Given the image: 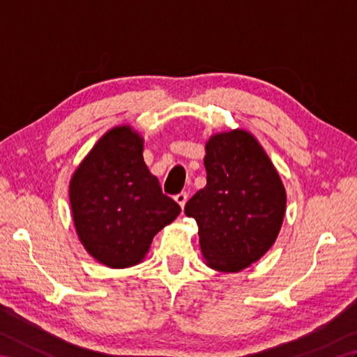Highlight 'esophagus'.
Returning a JSON list of instances; mask_svg holds the SVG:
<instances>
[{"instance_id": "1", "label": "esophagus", "mask_w": 357, "mask_h": 357, "mask_svg": "<svg viewBox=\"0 0 357 357\" xmlns=\"http://www.w3.org/2000/svg\"><path fill=\"white\" fill-rule=\"evenodd\" d=\"M187 198H188V195L185 193V192H181V193H178L176 196H174V201H176L181 207L184 208V206H185V202H187Z\"/></svg>"}]
</instances>
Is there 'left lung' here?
Segmentation results:
<instances>
[{"label":"left lung","mask_w":357,"mask_h":357,"mask_svg":"<svg viewBox=\"0 0 357 357\" xmlns=\"http://www.w3.org/2000/svg\"><path fill=\"white\" fill-rule=\"evenodd\" d=\"M204 165L207 185L184 211L198 222L206 265L238 273L275 244L285 216V187L259 141L244 128L211 135Z\"/></svg>","instance_id":"8db88e82"}]
</instances>
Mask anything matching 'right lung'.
<instances>
[{"label":"right lung","instance_id":"right-lung-1","mask_svg":"<svg viewBox=\"0 0 357 357\" xmlns=\"http://www.w3.org/2000/svg\"><path fill=\"white\" fill-rule=\"evenodd\" d=\"M144 138L132 126L105 132L73 172L72 218L86 252L109 268L146 259L153 236L181 213L142 158Z\"/></svg>","mask_w":357,"mask_h":357}]
</instances>
